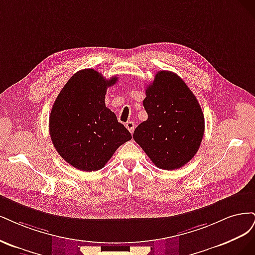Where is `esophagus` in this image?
<instances>
[{"label": "esophagus", "instance_id": "esophagus-1", "mask_svg": "<svg viewBox=\"0 0 255 255\" xmlns=\"http://www.w3.org/2000/svg\"><path fill=\"white\" fill-rule=\"evenodd\" d=\"M134 123L133 122H127L126 123V128L130 131V133H133L134 131Z\"/></svg>", "mask_w": 255, "mask_h": 255}]
</instances>
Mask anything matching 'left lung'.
Listing matches in <instances>:
<instances>
[{
	"label": "left lung",
	"instance_id": "left-lung-1",
	"mask_svg": "<svg viewBox=\"0 0 255 255\" xmlns=\"http://www.w3.org/2000/svg\"><path fill=\"white\" fill-rule=\"evenodd\" d=\"M148 119L133 132L155 166L178 169L193 159L204 133L201 107L177 74L160 71L146 88L143 101Z\"/></svg>",
	"mask_w": 255,
	"mask_h": 255
}]
</instances>
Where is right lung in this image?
<instances>
[{"instance_id": "right-lung-1", "label": "right lung", "mask_w": 255, "mask_h": 255, "mask_svg": "<svg viewBox=\"0 0 255 255\" xmlns=\"http://www.w3.org/2000/svg\"><path fill=\"white\" fill-rule=\"evenodd\" d=\"M117 81V76L106 79L93 69L81 70L57 96L48 122L50 134L56 150L73 167L101 169L121 145L131 139L105 104L107 88Z\"/></svg>"}]
</instances>
